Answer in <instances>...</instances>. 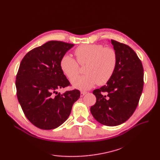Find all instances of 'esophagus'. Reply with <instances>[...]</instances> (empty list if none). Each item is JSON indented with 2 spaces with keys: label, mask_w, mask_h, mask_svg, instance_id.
I'll use <instances>...</instances> for the list:
<instances>
[{
  "label": "esophagus",
  "mask_w": 160,
  "mask_h": 160,
  "mask_svg": "<svg viewBox=\"0 0 160 160\" xmlns=\"http://www.w3.org/2000/svg\"><path fill=\"white\" fill-rule=\"evenodd\" d=\"M87 93H88V92L87 91H81V97H83L85 94H87Z\"/></svg>",
  "instance_id": "esophagus-1"
}]
</instances>
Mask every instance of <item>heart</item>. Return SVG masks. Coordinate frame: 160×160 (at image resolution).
<instances>
[{
    "label": "heart",
    "instance_id": "1",
    "mask_svg": "<svg viewBox=\"0 0 160 160\" xmlns=\"http://www.w3.org/2000/svg\"><path fill=\"white\" fill-rule=\"evenodd\" d=\"M74 52L77 62L69 55L62 56L60 61L62 72L70 80L78 74L79 64L86 65L87 74L71 80L74 88L89 89L97 83L106 84L113 77L118 65V54L113 48L98 44L82 45Z\"/></svg>",
    "mask_w": 160,
    "mask_h": 160
}]
</instances>
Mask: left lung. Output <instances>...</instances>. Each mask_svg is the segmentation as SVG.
Returning a JSON list of instances; mask_svg holds the SVG:
<instances>
[{
	"mask_svg": "<svg viewBox=\"0 0 160 160\" xmlns=\"http://www.w3.org/2000/svg\"><path fill=\"white\" fill-rule=\"evenodd\" d=\"M111 42L118 54L117 67L107 85L93 91L96 103L90 109L100 123L116 126L126 122L137 108L143 88V68L132 48Z\"/></svg>",
	"mask_w": 160,
	"mask_h": 160,
	"instance_id": "obj_1",
	"label": "left lung"
}]
</instances>
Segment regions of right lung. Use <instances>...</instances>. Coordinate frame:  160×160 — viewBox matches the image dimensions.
Listing matches in <instances>:
<instances>
[{
    "label": "right lung",
    "instance_id": "add662e5",
    "mask_svg": "<svg viewBox=\"0 0 160 160\" xmlns=\"http://www.w3.org/2000/svg\"><path fill=\"white\" fill-rule=\"evenodd\" d=\"M73 46L48 41L28 52L21 62L15 82L17 98L26 118L38 128L49 130L60 126L79 98L77 89L57 92L70 85L60 68V61Z\"/></svg>",
    "mask_w": 160,
    "mask_h": 160
}]
</instances>
